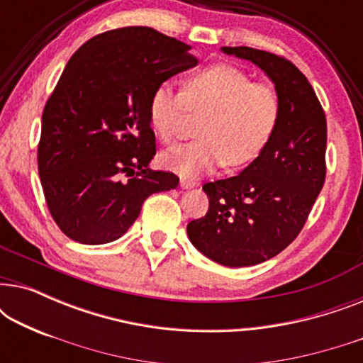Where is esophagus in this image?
<instances>
[{
  "label": "esophagus",
  "mask_w": 363,
  "mask_h": 363,
  "mask_svg": "<svg viewBox=\"0 0 363 363\" xmlns=\"http://www.w3.org/2000/svg\"><path fill=\"white\" fill-rule=\"evenodd\" d=\"M180 186L182 188H193V186H196V182L190 180V178H180Z\"/></svg>",
  "instance_id": "34e87169"
}]
</instances>
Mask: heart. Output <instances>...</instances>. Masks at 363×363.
<instances>
[{
    "mask_svg": "<svg viewBox=\"0 0 363 363\" xmlns=\"http://www.w3.org/2000/svg\"><path fill=\"white\" fill-rule=\"evenodd\" d=\"M203 113L200 138L162 155V165L183 177H198L225 163L240 168L255 162L269 145L281 118V99L269 84L252 82L230 64H211L193 72L183 91L170 81L153 89L148 99L150 125L162 142L180 137L186 113Z\"/></svg>",
    "mask_w": 363,
    "mask_h": 363,
    "instance_id": "heart-1",
    "label": "heart"
}]
</instances>
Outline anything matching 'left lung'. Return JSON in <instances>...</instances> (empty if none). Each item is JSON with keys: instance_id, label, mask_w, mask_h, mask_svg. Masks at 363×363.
I'll list each match as a JSON object with an SVG mask.
<instances>
[{"instance_id": "left-lung-1", "label": "left lung", "mask_w": 363, "mask_h": 363, "mask_svg": "<svg viewBox=\"0 0 363 363\" xmlns=\"http://www.w3.org/2000/svg\"><path fill=\"white\" fill-rule=\"evenodd\" d=\"M267 74L281 118L264 152L240 175L203 185L210 206L188 223L198 251L223 266L264 262L296 240L325 182V112L307 77L286 57L247 46L223 48Z\"/></svg>"}]
</instances>
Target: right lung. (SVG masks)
Wrapping results in <instances>:
<instances>
[{
    "label": "right lung",
    "instance_id": "obj_1",
    "mask_svg": "<svg viewBox=\"0 0 363 363\" xmlns=\"http://www.w3.org/2000/svg\"><path fill=\"white\" fill-rule=\"evenodd\" d=\"M196 64L188 44L145 26L97 34L72 54L44 106L38 145L44 198L67 238L116 241L152 193L177 188L175 173L148 168L157 153L148 99Z\"/></svg>",
    "mask_w": 363,
    "mask_h": 363
}]
</instances>
